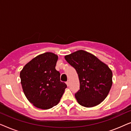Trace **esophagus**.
Returning <instances> with one entry per match:
<instances>
[{
    "label": "esophagus",
    "mask_w": 131,
    "mask_h": 131,
    "mask_svg": "<svg viewBox=\"0 0 131 131\" xmlns=\"http://www.w3.org/2000/svg\"><path fill=\"white\" fill-rule=\"evenodd\" d=\"M69 81H67V82H66V84H67V85L68 86H69Z\"/></svg>",
    "instance_id": "1"
}]
</instances>
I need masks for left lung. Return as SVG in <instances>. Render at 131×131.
<instances>
[{
	"instance_id": "obj_1",
	"label": "left lung",
	"mask_w": 131,
	"mask_h": 131,
	"mask_svg": "<svg viewBox=\"0 0 131 131\" xmlns=\"http://www.w3.org/2000/svg\"><path fill=\"white\" fill-rule=\"evenodd\" d=\"M65 59L78 74L80 89L75 97L79 104L92 107L103 101L112 85V71L108 66L83 50L66 55Z\"/></svg>"
}]
</instances>
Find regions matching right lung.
<instances>
[{
  "label": "right lung",
  "mask_w": 131,
  "mask_h": 131,
  "mask_svg": "<svg viewBox=\"0 0 131 131\" xmlns=\"http://www.w3.org/2000/svg\"><path fill=\"white\" fill-rule=\"evenodd\" d=\"M58 56L52 52L39 55L20 72L21 83L26 98L35 107L49 109L57 105L67 88L55 69Z\"/></svg>",
  "instance_id": "add662e5"
}]
</instances>
